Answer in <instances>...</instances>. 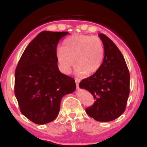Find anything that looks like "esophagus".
Segmentation results:
<instances>
[{
	"label": "esophagus",
	"mask_w": 147,
	"mask_h": 147,
	"mask_svg": "<svg viewBox=\"0 0 147 147\" xmlns=\"http://www.w3.org/2000/svg\"><path fill=\"white\" fill-rule=\"evenodd\" d=\"M79 82H80V80H79V79H75V83H76V86H77V88H79Z\"/></svg>",
	"instance_id": "esophagus-1"
}]
</instances>
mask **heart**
Masks as SVG:
<instances>
[{
	"label": "heart",
	"instance_id": "b5f03b06",
	"mask_svg": "<svg viewBox=\"0 0 147 147\" xmlns=\"http://www.w3.org/2000/svg\"><path fill=\"white\" fill-rule=\"evenodd\" d=\"M105 54L102 40L98 36L76 34L67 38L63 48L57 50V57L63 72L68 74L72 67L76 66L78 76H90L102 66Z\"/></svg>",
	"mask_w": 147,
	"mask_h": 147
}]
</instances>
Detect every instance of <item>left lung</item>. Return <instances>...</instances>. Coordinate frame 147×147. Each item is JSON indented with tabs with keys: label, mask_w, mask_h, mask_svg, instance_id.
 <instances>
[{
	"label": "left lung",
	"mask_w": 147,
	"mask_h": 147,
	"mask_svg": "<svg viewBox=\"0 0 147 147\" xmlns=\"http://www.w3.org/2000/svg\"><path fill=\"white\" fill-rule=\"evenodd\" d=\"M105 49L101 68L79 83L93 95V105L86 109L90 117L99 122H111L126 109L130 92V74L125 59L116 45L104 34H99Z\"/></svg>",
	"instance_id": "obj_1"
}]
</instances>
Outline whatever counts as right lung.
<instances>
[{
    "label": "right lung",
    "mask_w": 147,
    "mask_h": 147,
    "mask_svg": "<svg viewBox=\"0 0 147 147\" xmlns=\"http://www.w3.org/2000/svg\"><path fill=\"white\" fill-rule=\"evenodd\" d=\"M67 32L43 31L29 43L15 72L14 93L23 115L37 124L56 119L62 97L76 89L75 79L61 73L57 47Z\"/></svg>",
    "instance_id": "right-lung-1"
}]
</instances>
